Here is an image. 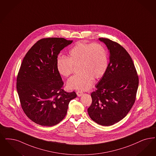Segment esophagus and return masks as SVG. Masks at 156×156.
<instances>
[{
  "label": "esophagus",
  "instance_id": "obj_1",
  "mask_svg": "<svg viewBox=\"0 0 156 156\" xmlns=\"http://www.w3.org/2000/svg\"><path fill=\"white\" fill-rule=\"evenodd\" d=\"M76 94H77V96L79 97H80L81 96H82V95L83 94V92H82L81 91H77V92H76Z\"/></svg>",
  "mask_w": 156,
  "mask_h": 156
}]
</instances>
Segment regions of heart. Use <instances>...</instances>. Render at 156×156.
<instances>
[{"mask_svg":"<svg viewBox=\"0 0 156 156\" xmlns=\"http://www.w3.org/2000/svg\"><path fill=\"white\" fill-rule=\"evenodd\" d=\"M56 65L59 73L64 77L72 74L73 66H79L80 73L71 77L67 85L72 90L86 91L91 88L93 79H98L105 73L108 66V53L101 44L79 41L70 50L68 58L57 59Z\"/></svg>","mask_w":156,"mask_h":156,"instance_id":"heart-1","label":"heart"}]
</instances>
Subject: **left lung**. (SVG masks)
Instances as JSON below:
<instances>
[{"mask_svg":"<svg viewBox=\"0 0 156 156\" xmlns=\"http://www.w3.org/2000/svg\"><path fill=\"white\" fill-rule=\"evenodd\" d=\"M109 51V63L91 93L92 104L88 113L92 120L103 126L113 125L124 119L136 99L138 76L126 50L115 41L99 38Z\"/></svg>","mask_w":156,"mask_h":156,"instance_id":"1","label":"left lung"}]
</instances>
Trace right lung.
<instances>
[{"instance_id":"1","label":"right lung","mask_w":156,"mask_h":156,"mask_svg":"<svg viewBox=\"0 0 156 156\" xmlns=\"http://www.w3.org/2000/svg\"><path fill=\"white\" fill-rule=\"evenodd\" d=\"M64 38L37 41L26 54L17 78V90L27 116L42 126L57 125L66 115L75 92L63 90L64 82L57 68L60 51L72 43Z\"/></svg>"}]
</instances>
